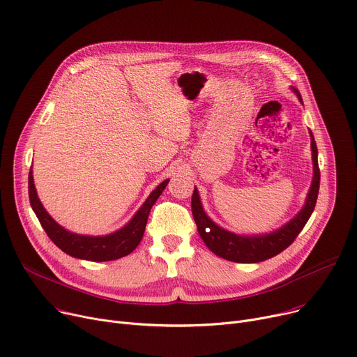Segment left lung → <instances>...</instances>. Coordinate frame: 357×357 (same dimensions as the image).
Instances as JSON below:
<instances>
[{
	"label": "left lung",
	"instance_id": "8db88e82",
	"mask_svg": "<svg viewBox=\"0 0 357 357\" xmlns=\"http://www.w3.org/2000/svg\"><path fill=\"white\" fill-rule=\"evenodd\" d=\"M296 93L298 100L303 103L301 94L297 89L291 87ZM310 132L312 140V159H313V181L308 189V194L303 208L298 211L297 215L291 218L287 224H284L275 231L267 234H258V235H240L234 234L231 231L224 229L218 224L213 222L204 211L199 192L195 186L192 194V215L198 227V232L201 235L205 245L221 258L234 261V263L241 264H251L259 263V261H266L281 251L286 250L294 240L296 236L301 232L304 225L307 224L308 218L316 206L319 188H320V169H319V160H317V146L314 136Z\"/></svg>",
	"mask_w": 357,
	"mask_h": 357
}]
</instances>
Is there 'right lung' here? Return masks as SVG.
Listing matches in <instances>:
<instances>
[{
	"label": "right lung",
	"mask_w": 357,
	"mask_h": 357,
	"mask_svg": "<svg viewBox=\"0 0 357 357\" xmlns=\"http://www.w3.org/2000/svg\"><path fill=\"white\" fill-rule=\"evenodd\" d=\"M168 182L169 179H165L162 183L156 186V189H153L148 199L144 202V205L136 211L132 220L125 227L119 228L117 231L107 235H82L71 232L61 227L60 224H57L50 217V213L45 211L37 195L33 169H30L29 174V197L31 208L36 212L41 227L44 228L47 235H49V238L61 251L75 258L102 263V261H112L126 257L139 245L146 228L151 208L160 197Z\"/></svg>",
	"instance_id": "add662e5"
}]
</instances>
